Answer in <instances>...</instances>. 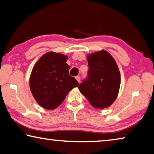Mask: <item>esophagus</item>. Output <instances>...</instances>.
Returning a JSON list of instances; mask_svg holds the SVG:
<instances>
[{"mask_svg":"<svg viewBox=\"0 0 154 154\" xmlns=\"http://www.w3.org/2000/svg\"><path fill=\"white\" fill-rule=\"evenodd\" d=\"M76 79H77V81L79 83H80V80H81V77H79V76H77L76 77Z\"/></svg>","mask_w":154,"mask_h":154,"instance_id":"34e87169","label":"esophagus"}]
</instances>
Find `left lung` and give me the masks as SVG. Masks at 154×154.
I'll list each match as a JSON object with an SVG mask.
<instances>
[{
  "instance_id": "left-lung-1",
  "label": "left lung",
  "mask_w": 154,
  "mask_h": 154,
  "mask_svg": "<svg viewBox=\"0 0 154 154\" xmlns=\"http://www.w3.org/2000/svg\"><path fill=\"white\" fill-rule=\"evenodd\" d=\"M88 73L79 88L94 107L105 109L111 106L118 95L120 72L116 60L105 50L87 56Z\"/></svg>"
}]
</instances>
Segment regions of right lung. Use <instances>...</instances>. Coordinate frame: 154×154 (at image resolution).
Listing matches in <instances>:
<instances>
[{"instance_id": "1", "label": "right lung", "mask_w": 154, "mask_h": 154, "mask_svg": "<svg viewBox=\"0 0 154 154\" xmlns=\"http://www.w3.org/2000/svg\"><path fill=\"white\" fill-rule=\"evenodd\" d=\"M67 56L55 52L44 54L36 62L30 77V88L34 98L45 109H54L63 102L72 88L79 85L69 75Z\"/></svg>"}]
</instances>
